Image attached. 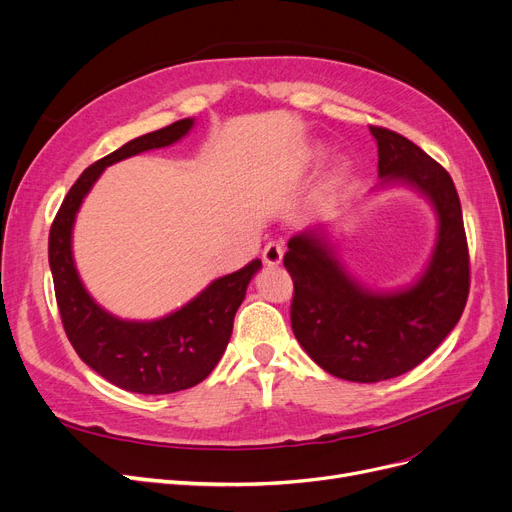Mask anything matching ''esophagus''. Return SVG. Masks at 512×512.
<instances>
[{
    "instance_id": "obj_1",
    "label": "esophagus",
    "mask_w": 512,
    "mask_h": 512,
    "mask_svg": "<svg viewBox=\"0 0 512 512\" xmlns=\"http://www.w3.org/2000/svg\"><path fill=\"white\" fill-rule=\"evenodd\" d=\"M282 257H284L282 242H267L265 249H263V263L270 265V267H276V265L282 263Z\"/></svg>"
}]
</instances>
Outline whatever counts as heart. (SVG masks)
I'll use <instances>...</instances> for the list:
<instances>
[{"label":"heart","instance_id":"heart-1","mask_svg":"<svg viewBox=\"0 0 512 512\" xmlns=\"http://www.w3.org/2000/svg\"><path fill=\"white\" fill-rule=\"evenodd\" d=\"M346 174H348V166L340 164V166L334 170V174H332V178H330V184H332V186L340 184V182L346 178Z\"/></svg>","mask_w":512,"mask_h":512}]
</instances>
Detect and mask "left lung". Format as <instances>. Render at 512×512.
<instances>
[{"label":"left lung","instance_id":"8db88e82","mask_svg":"<svg viewBox=\"0 0 512 512\" xmlns=\"http://www.w3.org/2000/svg\"><path fill=\"white\" fill-rule=\"evenodd\" d=\"M378 143L380 188L409 186L438 215L436 247L409 286L371 290L346 272L326 226L288 240L294 282L290 324L305 353L348 382H384L432 355L461 319L469 297V249L450 174L409 139L369 126Z\"/></svg>","mask_w":512,"mask_h":512}]
</instances>
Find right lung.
<instances>
[{"instance_id": "obj_1", "label": "right lung", "mask_w": 512, "mask_h": 512, "mask_svg": "<svg viewBox=\"0 0 512 512\" xmlns=\"http://www.w3.org/2000/svg\"><path fill=\"white\" fill-rule=\"evenodd\" d=\"M195 126V118L143 134L89 166L68 191L49 230V267L66 336L78 357L110 384L137 394H172L203 382L222 359L234 315L259 272L253 259L242 270L213 280L178 311L151 319H120L87 292L72 255L76 213L107 166L143 151L170 147Z\"/></svg>"}]
</instances>
